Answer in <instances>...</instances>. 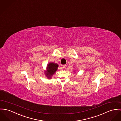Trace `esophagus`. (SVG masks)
<instances>
[{"instance_id": "1", "label": "esophagus", "mask_w": 121, "mask_h": 121, "mask_svg": "<svg viewBox=\"0 0 121 121\" xmlns=\"http://www.w3.org/2000/svg\"><path fill=\"white\" fill-rule=\"evenodd\" d=\"M66 68V65H63V67H62V68L63 69H65Z\"/></svg>"}]
</instances>
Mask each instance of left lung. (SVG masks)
Wrapping results in <instances>:
<instances>
[{"label": "left lung", "instance_id": "left-lung-1", "mask_svg": "<svg viewBox=\"0 0 121 121\" xmlns=\"http://www.w3.org/2000/svg\"><path fill=\"white\" fill-rule=\"evenodd\" d=\"M74 73H75V72H74Z\"/></svg>", "mask_w": 121, "mask_h": 121}]
</instances>
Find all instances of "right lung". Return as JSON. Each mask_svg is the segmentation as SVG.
I'll use <instances>...</instances> for the list:
<instances>
[{"instance_id":"obj_1","label":"right lung","mask_w":121,"mask_h":121,"mask_svg":"<svg viewBox=\"0 0 121 121\" xmlns=\"http://www.w3.org/2000/svg\"><path fill=\"white\" fill-rule=\"evenodd\" d=\"M58 65L55 63L50 62L47 64V70L45 71V74L46 76L49 79H51L52 78L53 75L55 73L57 70Z\"/></svg>"}]
</instances>
